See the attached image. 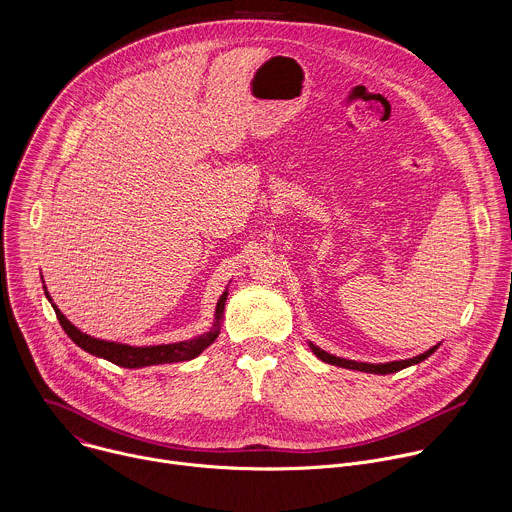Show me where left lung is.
<instances>
[{"label": "left lung", "mask_w": 512, "mask_h": 512, "mask_svg": "<svg viewBox=\"0 0 512 512\" xmlns=\"http://www.w3.org/2000/svg\"><path fill=\"white\" fill-rule=\"evenodd\" d=\"M310 346H312L314 354H316L320 360L328 362V364H336V367L352 369V371H362V373H375V375H389V373H397V371H401V369H407V367H411V364H417V362L425 360V358L437 348V346H433L431 350H427V352H423V354H419V356H415V358H409V360H395V362H385V364H369V362H354V360L338 358V356H334V354H328V352L320 350V348L314 346V344H310Z\"/></svg>", "instance_id": "8db88e82"}]
</instances>
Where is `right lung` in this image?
Masks as SVG:
<instances>
[{
	"label": "right lung",
	"instance_id": "obj_1",
	"mask_svg": "<svg viewBox=\"0 0 512 512\" xmlns=\"http://www.w3.org/2000/svg\"><path fill=\"white\" fill-rule=\"evenodd\" d=\"M44 294L48 296L46 289H44ZM225 302H227V291L216 304V322H214V326L208 334H202L194 340L176 342V344H160V346H127V344L105 342V340L93 338V336H89V334L81 332L79 328L72 326L54 304H52V308L56 312V318H58L62 330L68 334V338L75 342L77 346H81L89 354L101 356V358L117 364V367L139 369V367H152V364H164V362H182V360H190V358L198 356L206 346H210L216 340L218 332H221V330H218V326H221V320H223Z\"/></svg>",
	"mask_w": 512,
	"mask_h": 512
}]
</instances>
